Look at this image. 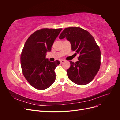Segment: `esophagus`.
<instances>
[{
  "label": "esophagus",
  "mask_w": 120,
  "mask_h": 120,
  "mask_svg": "<svg viewBox=\"0 0 120 120\" xmlns=\"http://www.w3.org/2000/svg\"><path fill=\"white\" fill-rule=\"evenodd\" d=\"M64 62H65V60H60V63H64Z\"/></svg>",
  "instance_id": "34e87169"
}]
</instances>
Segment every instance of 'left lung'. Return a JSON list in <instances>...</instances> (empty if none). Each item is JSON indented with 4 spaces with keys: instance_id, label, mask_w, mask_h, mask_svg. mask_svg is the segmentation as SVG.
Segmentation results:
<instances>
[{
    "instance_id": "1",
    "label": "left lung",
    "mask_w": 120,
    "mask_h": 120,
    "mask_svg": "<svg viewBox=\"0 0 120 120\" xmlns=\"http://www.w3.org/2000/svg\"><path fill=\"white\" fill-rule=\"evenodd\" d=\"M65 38L71 43L72 50L79 55L78 61H70L71 67L67 71L69 79L79 85L89 84L100 67L101 52L99 46L89 31L79 27L65 29L59 39Z\"/></svg>"
}]
</instances>
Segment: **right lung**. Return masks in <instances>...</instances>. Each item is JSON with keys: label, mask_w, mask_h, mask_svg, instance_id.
<instances>
[{"label": "right lung", "mask_w": 120, "mask_h": 120, "mask_svg": "<svg viewBox=\"0 0 120 120\" xmlns=\"http://www.w3.org/2000/svg\"><path fill=\"white\" fill-rule=\"evenodd\" d=\"M62 29H42L31 34L24 46L20 62L22 72L29 84L43 90L51 86L55 80L54 70L60 62H50L46 58Z\"/></svg>", "instance_id": "obj_1"}]
</instances>
